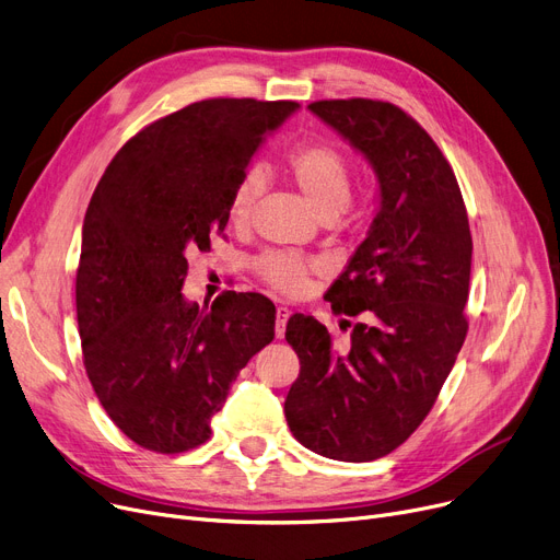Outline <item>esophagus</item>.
Wrapping results in <instances>:
<instances>
[{
  "label": "esophagus",
  "instance_id": "1",
  "mask_svg": "<svg viewBox=\"0 0 560 560\" xmlns=\"http://www.w3.org/2000/svg\"><path fill=\"white\" fill-rule=\"evenodd\" d=\"M289 310L287 307H278L276 310V335L282 337L284 335V328H287V322H289Z\"/></svg>",
  "mask_w": 560,
  "mask_h": 560
}]
</instances>
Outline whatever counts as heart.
<instances>
[{
  "mask_svg": "<svg viewBox=\"0 0 560 560\" xmlns=\"http://www.w3.org/2000/svg\"><path fill=\"white\" fill-rule=\"evenodd\" d=\"M284 175L296 186L305 202L318 217L330 221L349 207L353 173L346 156L326 143H303L284 156ZM261 182L255 173L234 184L228 202V221L232 228H246L253 219ZM255 271L264 284L284 296H299L307 284L314 264L289 253H264L255 261Z\"/></svg>",
  "mask_w": 560,
  "mask_h": 560,
  "instance_id": "b5f03b06",
  "label": "heart"
}]
</instances>
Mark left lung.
Returning <instances> with one entry per match:
<instances>
[{
    "mask_svg": "<svg viewBox=\"0 0 560 560\" xmlns=\"http://www.w3.org/2000/svg\"><path fill=\"white\" fill-rule=\"evenodd\" d=\"M310 112L369 159L381 207L324 296L335 314L360 316L346 349H335L314 316L287 322L301 374L287 394L284 417L314 454L369 463L419 429L463 349L469 221L454 168L396 104L318 100Z\"/></svg>",
    "mask_w": 560,
    "mask_h": 560,
    "instance_id": "obj_1",
    "label": "left lung"
}]
</instances>
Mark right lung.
Segmentation results:
<instances>
[{
    "instance_id": "obj_1",
    "label": "right lung",
    "mask_w": 560,
    "mask_h": 560,
    "mask_svg": "<svg viewBox=\"0 0 560 560\" xmlns=\"http://www.w3.org/2000/svg\"><path fill=\"white\" fill-rule=\"evenodd\" d=\"M296 102L211 97L159 118L106 166L77 266V324L102 408L139 446L182 454L248 360L276 337V305L223 291L200 310L182 284L189 255L228 225L234 184Z\"/></svg>"
}]
</instances>
